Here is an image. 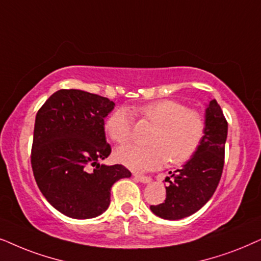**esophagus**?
<instances>
[{"instance_id":"obj_1","label":"esophagus","mask_w":261,"mask_h":261,"mask_svg":"<svg viewBox=\"0 0 261 261\" xmlns=\"http://www.w3.org/2000/svg\"><path fill=\"white\" fill-rule=\"evenodd\" d=\"M134 176H135V179L138 180V181L142 182V184H148V182H150V180H151L150 178H149V176H144V175L134 174Z\"/></svg>"}]
</instances>
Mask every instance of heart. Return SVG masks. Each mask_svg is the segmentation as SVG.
<instances>
[{
  "instance_id": "obj_1",
  "label": "heart",
  "mask_w": 261,
  "mask_h": 261,
  "mask_svg": "<svg viewBox=\"0 0 261 261\" xmlns=\"http://www.w3.org/2000/svg\"><path fill=\"white\" fill-rule=\"evenodd\" d=\"M137 114L155 125V128L149 137L150 145L128 144L117 149V161L133 171H152L166 161L182 165L196 155L205 136L204 118L179 102L159 100L140 107ZM133 127V117L124 109L111 113L105 123L107 135L118 144L131 140Z\"/></svg>"
}]
</instances>
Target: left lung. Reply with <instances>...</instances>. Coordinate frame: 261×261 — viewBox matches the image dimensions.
Returning <instances> with one entry per match:
<instances>
[{
    "instance_id": "8db88e82",
    "label": "left lung",
    "mask_w": 261,
    "mask_h": 261,
    "mask_svg": "<svg viewBox=\"0 0 261 261\" xmlns=\"http://www.w3.org/2000/svg\"><path fill=\"white\" fill-rule=\"evenodd\" d=\"M228 123L216 100L205 110V136L192 159L167 176L166 200L150 210L163 220H181L201 209L217 189L224 165ZM171 173V172H169Z\"/></svg>"
}]
</instances>
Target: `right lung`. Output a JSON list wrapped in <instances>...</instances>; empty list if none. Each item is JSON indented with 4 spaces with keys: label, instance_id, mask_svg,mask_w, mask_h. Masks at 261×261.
Listing matches in <instances>:
<instances>
[{
    "label": "right lung",
    "instance_id": "obj_1",
    "mask_svg": "<svg viewBox=\"0 0 261 261\" xmlns=\"http://www.w3.org/2000/svg\"><path fill=\"white\" fill-rule=\"evenodd\" d=\"M114 102L80 89H61L38 111L31 163L46 200L65 216L87 220L105 213L111 187L131 173L100 165L111 154L105 121Z\"/></svg>",
    "mask_w": 261,
    "mask_h": 261
}]
</instances>
